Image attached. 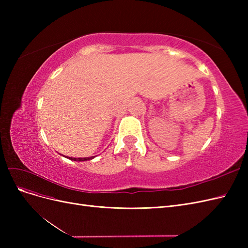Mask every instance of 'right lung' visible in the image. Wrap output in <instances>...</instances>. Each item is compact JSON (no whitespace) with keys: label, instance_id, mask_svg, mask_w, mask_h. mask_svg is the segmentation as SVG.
<instances>
[{"label":"right lung","instance_id":"obj_1","mask_svg":"<svg viewBox=\"0 0 248 248\" xmlns=\"http://www.w3.org/2000/svg\"><path fill=\"white\" fill-rule=\"evenodd\" d=\"M68 158V157H67ZM94 156L92 157H84V158H72V157H69V159L74 160V161H86V160H90V159H93Z\"/></svg>","mask_w":248,"mask_h":248}]
</instances>
